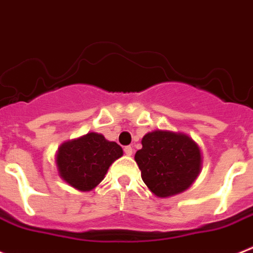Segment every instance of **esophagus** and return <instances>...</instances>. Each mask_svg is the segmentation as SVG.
Here are the masks:
<instances>
[{"instance_id": "esophagus-1", "label": "esophagus", "mask_w": 253, "mask_h": 253, "mask_svg": "<svg viewBox=\"0 0 253 253\" xmlns=\"http://www.w3.org/2000/svg\"><path fill=\"white\" fill-rule=\"evenodd\" d=\"M124 151H125V154H126L127 157H131V155H132V153H133V149L131 148V146H125Z\"/></svg>"}]
</instances>
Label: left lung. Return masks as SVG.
I'll return each mask as SVG.
<instances>
[{"mask_svg": "<svg viewBox=\"0 0 253 253\" xmlns=\"http://www.w3.org/2000/svg\"><path fill=\"white\" fill-rule=\"evenodd\" d=\"M135 160L144 183L158 197L187 190L197 178L203 158L199 145L181 132L157 129L142 137Z\"/></svg>", "mask_w": 253, "mask_h": 253, "instance_id": "1", "label": "left lung"}]
</instances>
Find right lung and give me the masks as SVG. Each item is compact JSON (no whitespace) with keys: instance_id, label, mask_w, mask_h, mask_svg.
<instances>
[{"instance_id":"obj_1","label":"right lung","mask_w":253,"mask_h":253,"mask_svg":"<svg viewBox=\"0 0 253 253\" xmlns=\"http://www.w3.org/2000/svg\"><path fill=\"white\" fill-rule=\"evenodd\" d=\"M124 155L117 142L100 133L89 132L58 148L56 164L60 177L79 191H90L104 178L114 160Z\"/></svg>"}]
</instances>
